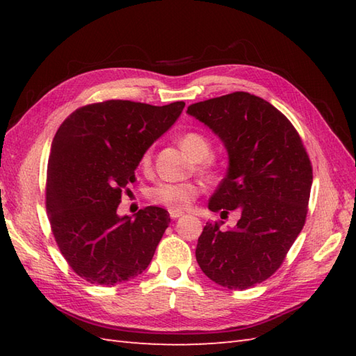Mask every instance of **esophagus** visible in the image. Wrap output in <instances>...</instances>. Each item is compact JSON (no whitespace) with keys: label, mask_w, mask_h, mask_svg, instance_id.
Listing matches in <instances>:
<instances>
[{"label":"esophagus","mask_w":356,"mask_h":356,"mask_svg":"<svg viewBox=\"0 0 356 356\" xmlns=\"http://www.w3.org/2000/svg\"><path fill=\"white\" fill-rule=\"evenodd\" d=\"M182 216H184L182 211H177V209H171L170 211V217L171 218H179V217H182Z\"/></svg>","instance_id":"esophagus-1"}]
</instances>
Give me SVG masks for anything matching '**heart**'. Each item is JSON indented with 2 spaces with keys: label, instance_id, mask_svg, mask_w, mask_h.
<instances>
[{
  "label": "heart",
  "instance_id": "b5f03b06",
  "mask_svg": "<svg viewBox=\"0 0 356 356\" xmlns=\"http://www.w3.org/2000/svg\"><path fill=\"white\" fill-rule=\"evenodd\" d=\"M180 145L197 162L199 172H213L214 161L211 159V154H213V142H211L205 133L188 131L180 138ZM151 165H153V147H148L142 151L139 157V168L148 171ZM199 194L200 186L194 182H161L151 186L147 193L148 199L156 203V205H162L177 211L186 209L197 199Z\"/></svg>",
  "mask_w": 356,
  "mask_h": 356
}]
</instances>
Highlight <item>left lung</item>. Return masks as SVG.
<instances>
[{"label":"left lung","mask_w":356,"mask_h":356,"mask_svg":"<svg viewBox=\"0 0 356 356\" xmlns=\"http://www.w3.org/2000/svg\"><path fill=\"white\" fill-rule=\"evenodd\" d=\"M188 113L225 143L229 166L209 200L222 214L238 209L236 228L207 223L195 248L214 283L243 291L282 266L306 222L312 163L298 131L261 97L234 92L193 104Z\"/></svg>","instance_id":"left-lung-1"}]
</instances>
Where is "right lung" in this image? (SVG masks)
<instances>
[{"mask_svg": "<svg viewBox=\"0 0 356 356\" xmlns=\"http://www.w3.org/2000/svg\"><path fill=\"white\" fill-rule=\"evenodd\" d=\"M185 102L110 99L74 110L53 138L45 182L49 222L65 261L92 284L142 274L171 222L159 207L119 217L142 151L176 122Z\"/></svg>", "mask_w": 356, "mask_h": 356, "instance_id": "1", "label": "right lung"}]
</instances>
